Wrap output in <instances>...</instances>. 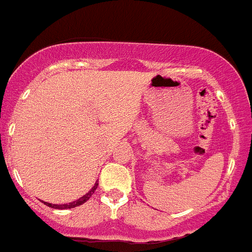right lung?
I'll return each mask as SVG.
<instances>
[{
  "label": "right lung",
  "instance_id": "add662e5",
  "mask_svg": "<svg viewBox=\"0 0 252 252\" xmlns=\"http://www.w3.org/2000/svg\"><path fill=\"white\" fill-rule=\"evenodd\" d=\"M97 186H99V183H95V186L91 188V190H89V192L85 194L84 197H81V198L76 199V201H73V202H69V203H64V205H53V203H49V202H43L46 206H49V207H53V209H58V210H66V209H73V207H77V206L82 205V203H85L87 201V199L90 198L91 196L94 194V192L96 190Z\"/></svg>",
  "mask_w": 252,
  "mask_h": 252
}]
</instances>
